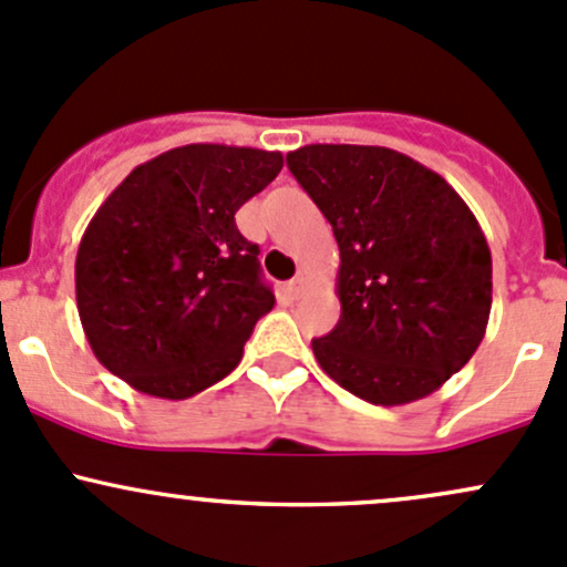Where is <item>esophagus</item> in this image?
<instances>
[{
    "label": "esophagus",
    "mask_w": 567,
    "mask_h": 567,
    "mask_svg": "<svg viewBox=\"0 0 567 567\" xmlns=\"http://www.w3.org/2000/svg\"><path fill=\"white\" fill-rule=\"evenodd\" d=\"M306 289H308V276L306 272H300L295 281H289V286H286V295H289V300H300V297L306 295Z\"/></svg>",
    "instance_id": "esophagus-1"
}]
</instances>
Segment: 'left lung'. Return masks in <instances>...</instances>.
I'll return each instance as SVG.
<instances>
[{
  "label": "left lung",
  "instance_id": "8db88e82",
  "mask_svg": "<svg viewBox=\"0 0 567 567\" xmlns=\"http://www.w3.org/2000/svg\"><path fill=\"white\" fill-rule=\"evenodd\" d=\"M340 248V321L313 340L327 375L373 405H405L471 362L492 308V254L435 169L381 145L286 154Z\"/></svg>",
  "mask_w": 567,
  "mask_h": 567
}]
</instances>
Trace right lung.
<instances>
[{"instance_id":"1","label":"right lung","mask_w":567,"mask_h":567,"mask_svg":"<svg viewBox=\"0 0 567 567\" xmlns=\"http://www.w3.org/2000/svg\"><path fill=\"white\" fill-rule=\"evenodd\" d=\"M278 151L192 143L137 164L81 237L75 297L94 357L137 392L186 400L229 375L276 306L235 213Z\"/></svg>"}]
</instances>
